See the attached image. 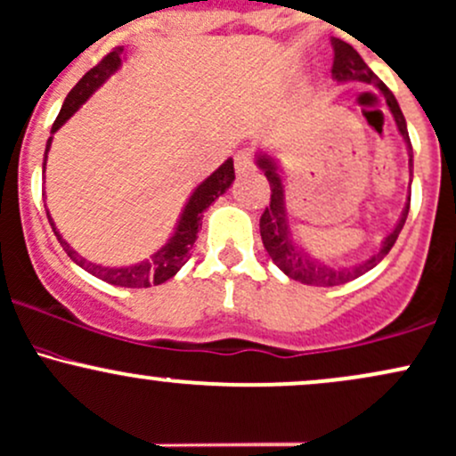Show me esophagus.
I'll return each mask as SVG.
<instances>
[{"instance_id":"34e87169","label":"esophagus","mask_w":456,"mask_h":456,"mask_svg":"<svg viewBox=\"0 0 456 456\" xmlns=\"http://www.w3.org/2000/svg\"><path fill=\"white\" fill-rule=\"evenodd\" d=\"M255 168V155L251 149H240L236 153V171L240 175L244 173H251Z\"/></svg>"}]
</instances>
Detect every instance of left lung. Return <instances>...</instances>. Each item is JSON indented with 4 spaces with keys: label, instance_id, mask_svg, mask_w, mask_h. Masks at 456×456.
<instances>
[{
    "label": "left lung",
    "instance_id": "1",
    "mask_svg": "<svg viewBox=\"0 0 456 456\" xmlns=\"http://www.w3.org/2000/svg\"><path fill=\"white\" fill-rule=\"evenodd\" d=\"M331 75L333 79L338 82H350V79H359V82L366 84H374L379 90H381L385 103H387L389 112L394 114V121L398 125V132L403 134L404 142H407L409 149V164H411V142H409V132H407V123H404L403 112H400V106L394 97V93L389 90L381 79L377 77L363 58L359 56L357 49L353 45L339 41V38H333V67H331ZM259 168H262L266 179L270 182V203L268 208L264 209L262 218H259V233H262V242L264 248H266L273 262L277 264L279 268L288 274L289 279L294 281H301L307 285H318V288H331V285H339L353 281V279L362 277L363 273L372 270L379 262L392 251L394 242H396L398 233L403 232L404 220H407L409 214V203H411V197H409L407 208H404L403 216H400L396 229L385 238L381 251L368 259V262L359 264V266H350V268H329L324 266L322 262L318 259L309 257L307 253H303L301 247H297L292 240V232H289V220L288 214H285V197H283V183L281 177L277 175V168H274V162L268 158V155H259L257 158Z\"/></svg>",
    "mask_w": 456,
    "mask_h": 456
}]
</instances>
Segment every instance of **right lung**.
Wrapping results in <instances>:
<instances>
[{
	"label": "right lung",
	"instance_id": "right-lung-1",
	"mask_svg": "<svg viewBox=\"0 0 456 456\" xmlns=\"http://www.w3.org/2000/svg\"><path fill=\"white\" fill-rule=\"evenodd\" d=\"M121 56H123V47H114L108 56H103V60L97 64V67L90 69V71L84 75L77 84H75L71 93H69L67 99H64L58 118L53 121L52 134L56 132V129H60V125L67 123L69 117H71L75 110L82 106L90 94H93L94 90L106 82L110 75L121 67ZM49 147H52V138L47 140V149H45L43 173H45V162H47ZM233 179H236V173H233V159H227V162H224L218 171H214L208 179H205L201 186L194 190L192 197H190V201L186 205V209H183L182 218H179V224H177V229H175L173 238L168 240V242L164 244V247L159 248V251L155 253L151 259H147V262H140V264H136V266L108 268V266H99V264L86 262L82 255H77L71 247H69V242H64L62 236L58 233L56 224H53L52 216H49V212H47V218H49V224H52L53 233H56L60 247L67 251L69 257H71L77 266L88 270L90 274L99 277L102 281H108L112 285H121V288H151V285H159V283L168 281V279L175 277V274H177V270L188 262L190 248H192L194 240H197L199 224H201L203 212L209 208V205L216 201L220 194H224V190L233 183Z\"/></svg>",
	"mask_w": 456,
	"mask_h": 456
}]
</instances>
